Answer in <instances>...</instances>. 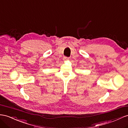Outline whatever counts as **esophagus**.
Listing matches in <instances>:
<instances>
[{
  "label": "esophagus",
  "instance_id": "obj_1",
  "mask_svg": "<svg viewBox=\"0 0 128 128\" xmlns=\"http://www.w3.org/2000/svg\"><path fill=\"white\" fill-rule=\"evenodd\" d=\"M68 59H69V58H68V57H64L63 60H68Z\"/></svg>",
  "mask_w": 128,
  "mask_h": 128
}]
</instances>
